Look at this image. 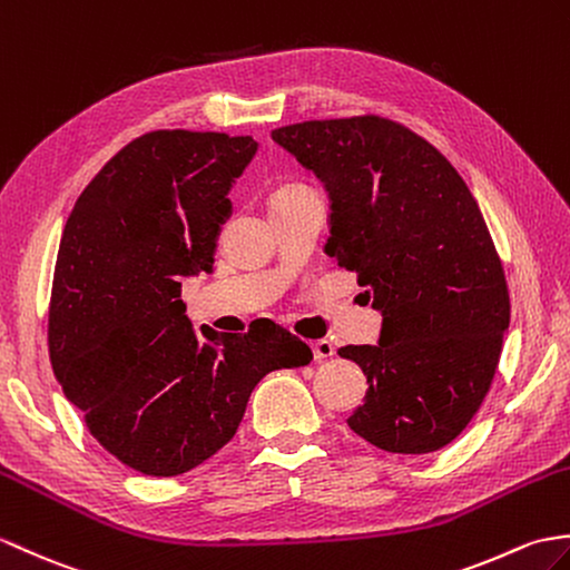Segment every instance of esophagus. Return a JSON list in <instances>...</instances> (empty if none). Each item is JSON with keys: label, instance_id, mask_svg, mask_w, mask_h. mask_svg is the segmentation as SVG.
<instances>
[{"label": "esophagus", "instance_id": "obj_1", "mask_svg": "<svg viewBox=\"0 0 570 570\" xmlns=\"http://www.w3.org/2000/svg\"><path fill=\"white\" fill-rule=\"evenodd\" d=\"M311 350H313V360L315 362L330 360V356L335 354V347H333V342H330V340H315V342H311Z\"/></svg>", "mask_w": 570, "mask_h": 570}]
</instances>
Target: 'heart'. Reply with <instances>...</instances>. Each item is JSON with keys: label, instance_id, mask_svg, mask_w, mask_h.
Masks as SVG:
<instances>
[{"label": "heart", "instance_id": "b5f03b06", "mask_svg": "<svg viewBox=\"0 0 570 570\" xmlns=\"http://www.w3.org/2000/svg\"><path fill=\"white\" fill-rule=\"evenodd\" d=\"M306 191L308 189L296 187V184H288V187H282V189H276L272 194V202H282V198H291V196H298V194H306Z\"/></svg>", "mask_w": 570, "mask_h": 570}]
</instances>
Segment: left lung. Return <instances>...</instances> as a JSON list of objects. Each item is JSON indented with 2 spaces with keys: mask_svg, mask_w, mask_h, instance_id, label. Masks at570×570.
Segmentation results:
<instances>
[{
  "mask_svg": "<svg viewBox=\"0 0 570 570\" xmlns=\"http://www.w3.org/2000/svg\"><path fill=\"white\" fill-rule=\"evenodd\" d=\"M272 140L325 184V253L360 272L381 313L376 345L337 350L368 383L347 425L383 452H436L481 407L510 325L479 204L440 150L389 118L306 121Z\"/></svg>",
  "mask_w": 570,
  "mask_h": 570,
  "instance_id": "obj_1",
  "label": "left lung"
}]
</instances>
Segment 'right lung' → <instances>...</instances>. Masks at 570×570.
I'll list each match as a JSON object with an SVG mask.
<instances>
[{"instance_id":"1","label":"right lung","mask_w":570,"mask_h":570,"mask_svg":"<svg viewBox=\"0 0 570 570\" xmlns=\"http://www.w3.org/2000/svg\"><path fill=\"white\" fill-rule=\"evenodd\" d=\"M249 136L153 130L79 194L65 223L48 317L50 364L95 440L145 475H179L233 440L249 393L313 360L274 323L194 333L181 279L214 272Z\"/></svg>"}]
</instances>
